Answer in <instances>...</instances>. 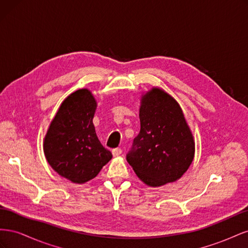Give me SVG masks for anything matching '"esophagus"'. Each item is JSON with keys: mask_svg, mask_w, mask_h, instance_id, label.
<instances>
[{"mask_svg": "<svg viewBox=\"0 0 248 248\" xmlns=\"http://www.w3.org/2000/svg\"><path fill=\"white\" fill-rule=\"evenodd\" d=\"M111 153H112V155H114V156H118V155H120V154L122 153V149H121V148H115V149H112Z\"/></svg>", "mask_w": 248, "mask_h": 248, "instance_id": "obj_1", "label": "esophagus"}]
</instances>
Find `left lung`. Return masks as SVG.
Segmentation results:
<instances>
[{"mask_svg":"<svg viewBox=\"0 0 248 248\" xmlns=\"http://www.w3.org/2000/svg\"><path fill=\"white\" fill-rule=\"evenodd\" d=\"M140 130L126 159L149 186L174 182L189 168L194 141L178 102L160 89L141 99Z\"/></svg>","mask_w":248,"mask_h":248,"instance_id":"obj_1","label":"left lung"}]
</instances>
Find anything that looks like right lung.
Here are the masks:
<instances>
[{
	"instance_id": "add662e5",
	"label": "right lung",
	"mask_w": 248,
	"mask_h": 248,
	"mask_svg": "<svg viewBox=\"0 0 248 248\" xmlns=\"http://www.w3.org/2000/svg\"><path fill=\"white\" fill-rule=\"evenodd\" d=\"M95 109L92 93L78 90L63 101L44 139V154L50 167L74 183L95 178L112 157L96 136Z\"/></svg>"
}]
</instances>
